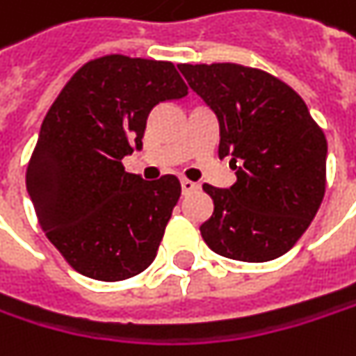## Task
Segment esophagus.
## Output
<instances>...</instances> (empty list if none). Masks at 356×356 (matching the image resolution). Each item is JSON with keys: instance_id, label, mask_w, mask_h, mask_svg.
<instances>
[{"instance_id": "obj_1", "label": "esophagus", "mask_w": 356, "mask_h": 356, "mask_svg": "<svg viewBox=\"0 0 356 356\" xmlns=\"http://www.w3.org/2000/svg\"><path fill=\"white\" fill-rule=\"evenodd\" d=\"M180 186H182V194H190V192H194L198 184L196 182H192V180H186V178H182L180 180Z\"/></svg>"}]
</instances>
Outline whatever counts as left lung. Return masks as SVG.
I'll use <instances>...</instances> for the list:
<instances>
[{
  "mask_svg": "<svg viewBox=\"0 0 356 356\" xmlns=\"http://www.w3.org/2000/svg\"><path fill=\"white\" fill-rule=\"evenodd\" d=\"M218 118V156L236 182L204 184L214 202L200 226L216 254L242 262L282 257L312 222L327 186V138L302 98L275 76L238 63H180Z\"/></svg>",
  "mask_w": 356,
  "mask_h": 356,
  "instance_id": "1",
  "label": "left lung"
}]
</instances>
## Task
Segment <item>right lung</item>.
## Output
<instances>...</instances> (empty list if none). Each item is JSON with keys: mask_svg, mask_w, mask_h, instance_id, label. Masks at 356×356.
Listing matches in <instances>:
<instances>
[{"mask_svg": "<svg viewBox=\"0 0 356 356\" xmlns=\"http://www.w3.org/2000/svg\"><path fill=\"white\" fill-rule=\"evenodd\" d=\"M186 94L172 62L114 54L81 65L45 114L26 188L45 236L80 275L116 282L156 258L180 182H148L122 158L142 150L154 106Z\"/></svg>", "mask_w": 356, "mask_h": 356, "instance_id": "1", "label": "right lung"}]
</instances>
